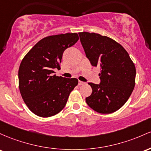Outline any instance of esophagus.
Returning a JSON list of instances; mask_svg holds the SVG:
<instances>
[{"label":"esophagus","instance_id":"obj_1","mask_svg":"<svg viewBox=\"0 0 151 151\" xmlns=\"http://www.w3.org/2000/svg\"><path fill=\"white\" fill-rule=\"evenodd\" d=\"M86 83L83 82V81H78V85H80V86H82V85H85Z\"/></svg>","mask_w":151,"mask_h":151}]
</instances>
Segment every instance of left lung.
I'll list each match as a JSON object with an SVG mask.
<instances>
[{
    "instance_id": "obj_1",
    "label": "left lung",
    "mask_w": 151,
    "mask_h": 151,
    "mask_svg": "<svg viewBox=\"0 0 151 151\" xmlns=\"http://www.w3.org/2000/svg\"><path fill=\"white\" fill-rule=\"evenodd\" d=\"M78 35L91 65L101 67V83H88L93 91L86 98V103L98 113L115 112L126 103L134 89V63L125 48L113 39L88 32Z\"/></svg>"
}]
</instances>
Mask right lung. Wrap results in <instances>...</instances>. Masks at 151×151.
Instances as JSON below:
<instances>
[{
    "mask_svg": "<svg viewBox=\"0 0 151 151\" xmlns=\"http://www.w3.org/2000/svg\"><path fill=\"white\" fill-rule=\"evenodd\" d=\"M78 39L77 33L45 37L22 60L18 70L20 92L34 114L46 118L57 114L65 107L78 81L56 76L53 70L60 68L63 52Z\"/></svg>",
    "mask_w": 151,
    "mask_h": 151,
    "instance_id": "obj_1",
    "label": "right lung"
}]
</instances>
